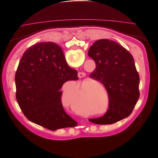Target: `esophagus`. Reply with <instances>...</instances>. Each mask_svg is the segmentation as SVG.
<instances>
[{
  "mask_svg": "<svg viewBox=\"0 0 158 158\" xmlns=\"http://www.w3.org/2000/svg\"><path fill=\"white\" fill-rule=\"evenodd\" d=\"M78 77H79L80 78H82L85 77V74L84 73H82V72H80V73H78Z\"/></svg>",
  "mask_w": 158,
  "mask_h": 158,
  "instance_id": "34e87169",
  "label": "esophagus"
}]
</instances>
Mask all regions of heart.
<instances>
[{
  "label": "heart",
  "mask_w": 158,
  "mask_h": 158,
  "mask_svg": "<svg viewBox=\"0 0 158 158\" xmlns=\"http://www.w3.org/2000/svg\"><path fill=\"white\" fill-rule=\"evenodd\" d=\"M99 86L102 89L103 92L106 94V88L101 84H99ZM95 84L93 83V80H89L87 82L84 83L80 85V87L76 91V92L73 95H71L74 92L76 88L75 86L70 87L69 88L64 89L63 95V102L66 107H70L71 110L76 114L80 116H88L96 115V112L95 110H99L102 109V105L103 104V99L104 98V94L102 91L95 89ZM94 89V90L93 89ZM94 90L93 95L91 100L92 107L90 108L89 104L85 101L83 98V94L85 91L89 92L90 90Z\"/></svg>",
  "instance_id": "b5f03b06"
}]
</instances>
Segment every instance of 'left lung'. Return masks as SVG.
<instances>
[{
  "label": "left lung",
  "instance_id": "1",
  "mask_svg": "<svg viewBox=\"0 0 158 158\" xmlns=\"http://www.w3.org/2000/svg\"><path fill=\"white\" fill-rule=\"evenodd\" d=\"M88 56L96 64L89 77L103 84L109 109L102 117L89 118L98 125H109L128 117L140 96V77L133 56L117 42L99 40L90 47Z\"/></svg>",
  "mask_w": 158,
  "mask_h": 158
}]
</instances>
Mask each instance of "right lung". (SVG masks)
I'll return each instance as SVG.
<instances>
[{
	"instance_id": "right-lung-1",
	"label": "right lung",
	"mask_w": 158,
	"mask_h": 158,
	"mask_svg": "<svg viewBox=\"0 0 158 158\" xmlns=\"http://www.w3.org/2000/svg\"><path fill=\"white\" fill-rule=\"evenodd\" d=\"M77 76L55 43L40 42L29 47L15 76L16 99L23 114L51 131L76 127L77 122L64 110L60 89L67 81L77 80Z\"/></svg>"
}]
</instances>
